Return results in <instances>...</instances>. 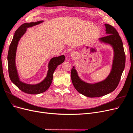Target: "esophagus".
I'll use <instances>...</instances> for the list:
<instances>
[{"label":"esophagus","instance_id":"obj_1","mask_svg":"<svg viewBox=\"0 0 133 133\" xmlns=\"http://www.w3.org/2000/svg\"><path fill=\"white\" fill-rule=\"evenodd\" d=\"M70 55H71V57H73V58H75L76 57V53H75V52L73 51V52H71V53Z\"/></svg>","mask_w":133,"mask_h":133}]
</instances>
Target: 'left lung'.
Segmentation results:
<instances>
[{
	"mask_svg": "<svg viewBox=\"0 0 133 133\" xmlns=\"http://www.w3.org/2000/svg\"><path fill=\"white\" fill-rule=\"evenodd\" d=\"M105 25L106 33L108 35L102 37L100 40L111 44L114 50V59L110 75L102 82L89 84L79 79L74 67L71 70V81L75 89L88 97H100L113 91L118 85L125 65V54L118 32L111 25L105 24Z\"/></svg>",
	"mask_w": 133,
	"mask_h": 133,
	"instance_id": "obj_1",
	"label": "left lung"
}]
</instances>
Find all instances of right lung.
Instances as JSON below:
<instances>
[{
    "instance_id": "obj_1",
    "label": "right lung",
    "mask_w": 133,
    "mask_h": 133,
    "mask_svg": "<svg viewBox=\"0 0 133 133\" xmlns=\"http://www.w3.org/2000/svg\"><path fill=\"white\" fill-rule=\"evenodd\" d=\"M43 21H39L35 23H24L15 31L13 40L10 44L8 54V64L9 76L15 85L22 91L29 94H38L45 91L50 86L53 80V73L58 65L64 62L65 56L62 55L58 57L52 58L49 63V70L46 77L42 82L36 85H29L20 81L18 75L17 68L15 66V55L18 42L22 36L25 33L26 28L33 26L42 23Z\"/></svg>"
}]
</instances>
